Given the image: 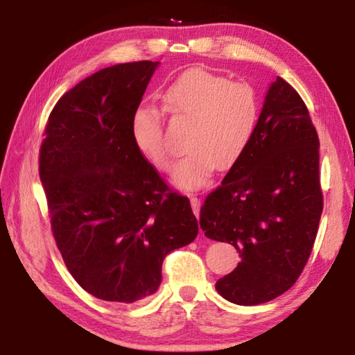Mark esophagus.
Returning a JSON list of instances; mask_svg holds the SVG:
<instances>
[{"instance_id":"esophagus-1","label":"esophagus","mask_w":355,"mask_h":355,"mask_svg":"<svg viewBox=\"0 0 355 355\" xmlns=\"http://www.w3.org/2000/svg\"><path fill=\"white\" fill-rule=\"evenodd\" d=\"M189 200H191V207H192V211H194V214L197 216V218H199V213H200V199H197L196 196H191L189 197Z\"/></svg>"}]
</instances>
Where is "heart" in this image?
Masks as SVG:
<instances>
[{
	"label": "heart",
	"instance_id": "b5f03b06",
	"mask_svg": "<svg viewBox=\"0 0 355 355\" xmlns=\"http://www.w3.org/2000/svg\"><path fill=\"white\" fill-rule=\"evenodd\" d=\"M164 101L173 116L194 122L189 153L173 173V182L183 189L207 184L216 169L235 167L248 153L260 123V97L250 84L233 83L203 69L188 70L172 81ZM133 136L136 146L159 171H171L172 153L159 111L137 110Z\"/></svg>",
	"mask_w": 355,
	"mask_h": 355
}]
</instances>
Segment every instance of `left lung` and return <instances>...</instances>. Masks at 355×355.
<instances>
[{
    "instance_id": "left-lung-1",
    "label": "left lung",
    "mask_w": 355,
    "mask_h": 355,
    "mask_svg": "<svg viewBox=\"0 0 355 355\" xmlns=\"http://www.w3.org/2000/svg\"><path fill=\"white\" fill-rule=\"evenodd\" d=\"M322 213L320 139L307 106L277 76L248 153L200 208L205 236L235 245L241 261L216 282L238 305L272 300L296 284Z\"/></svg>"
}]
</instances>
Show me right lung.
I'll list each match as a JSON object with an SVG mask.
<instances>
[{
	"label": "right lung",
	"instance_id": "right-lung-1",
	"mask_svg": "<svg viewBox=\"0 0 355 355\" xmlns=\"http://www.w3.org/2000/svg\"><path fill=\"white\" fill-rule=\"evenodd\" d=\"M158 62L98 70L53 107L39 153L53 236L83 290L131 304L153 294L169 252L199 224L136 146L133 117Z\"/></svg>",
	"mask_w": 355,
	"mask_h": 355
}]
</instances>
